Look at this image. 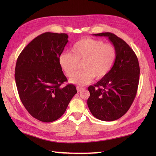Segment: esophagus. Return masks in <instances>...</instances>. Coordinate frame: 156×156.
Returning <instances> with one entry per match:
<instances>
[{"instance_id": "esophagus-1", "label": "esophagus", "mask_w": 156, "mask_h": 156, "mask_svg": "<svg viewBox=\"0 0 156 156\" xmlns=\"http://www.w3.org/2000/svg\"><path fill=\"white\" fill-rule=\"evenodd\" d=\"M76 89H77V91L79 92H80L81 90H83V88H81V87H76Z\"/></svg>"}]
</instances>
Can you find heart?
Wrapping results in <instances>:
<instances>
[{
	"label": "heart",
	"mask_w": 156,
	"mask_h": 156,
	"mask_svg": "<svg viewBox=\"0 0 156 156\" xmlns=\"http://www.w3.org/2000/svg\"><path fill=\"white\" fill-rule=\"evenodd\" d=\"M117 52L115 47L103 41L92 38H84L76 42L72 51H65L59 57V63L68 77L75 74L78 62H82L83 69L70 79V82L77 85L88 84L93 77L103 78L113 66Z\"/></svg>",
	"instance_id": "obj_1"
}]
</instances>
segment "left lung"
<instances>
[{
  "instance_id": "obj_1",
  "label": "left lung",
  "mask_w": 156,
  "mask_h": 156,
  "mask_svg": "<svg viewBox=\"0 0 156 156\" xmlns=\"http://www.w3.org/2000/svg\"><path fill=\"white\" fill-rule=\"evenodd\" d=\"M107 37L117 52L111 71L94 86L87 104L92 115L99 120L112 121L121 118L131 107L137 94L140 69L138 59L125 41L112 33L93 34Z\"/></svg>"
}]
</instances>
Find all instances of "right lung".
Listing matches in <instances>:
<instances>
[{
    "label": "right lung",
    "mask_w": 156,
    "mask_h": 156,
    "mask_svg": "<svg viewBox=\"0 0 156 156\" xmlns=\"http://www.w3.org/2000/svg\"><path fill=\"white\" fill-rule=\"evenodd\" d=\"M68 38L66 34H42L23 49L16 60L15 78L20 99L29 114L42 122L58 119L77 93L74 85L62 87L67 78L59 57Z\"/></svg>",
    "instance_id": "1"
}]
</instances>
